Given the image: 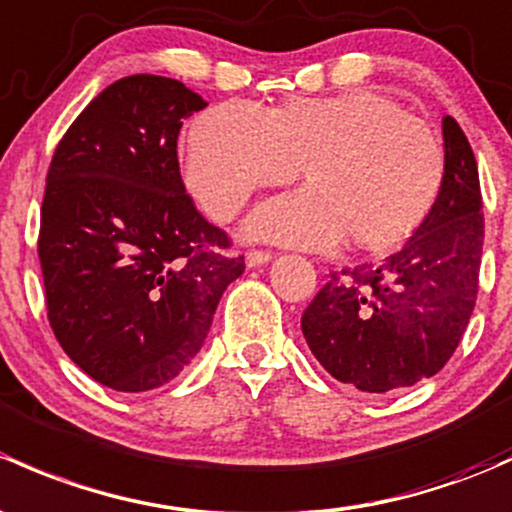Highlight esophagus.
<instances>
[{
  "instance_id": "1",
  "label": "esophagus",
  "mask_w": 512,
  "mask_h": 512,
  "mask_svg": "<svg viewBox=\"0 0 512 512\" xmlns=\"http://www.w3.org/2000/svg\"><path fill=\"white\" fill-rule=\"evenodd\" d=\"M272 260V252L270 250H250L245 255L247 267H257V265H265V262Z\"/></svg>"
}]
</instances>
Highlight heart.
<instances>
[{
	"mask_svg": "<svg viewBox=\"0 0 512 512\" xmlns=\"http://www.w3.org/2000/svg\"><path fill=\"white\" fill-rule=\"evenodd\" d=\"M309 186L252 213L257 238L328 247L348 235L365 252L405 242L437 206L446 179L439 134L378 90L294 98L262 110L230 100L203 112L186 144V181L215 220L265 186Z\"/></svg>",
	"mask_w": 512,
	"mask_h": 512,
	"instance_id": "b5f03b06",
	"label": "heart"
}]
</instances>
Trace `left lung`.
Here are the masks:
<instances>
[{
  "instance_id": "obj_1",
  "label": "left lung",
  "mask_w": 512,
  "mask_h": 512,
  "mask_svg": "<svg viewBox=\"0 0 512 512\" xmlns=\"http://www.w3.org/2000/svg\"><path fill=\"white\" fill-rule=\"evenodd\" d=\"M437 206L380 265L331 272L301 314L311 353L341 383L390 392L432 378L459 346L478 297L483 203L464 129L444 117Z\"/></svg>"
}]
</instances>
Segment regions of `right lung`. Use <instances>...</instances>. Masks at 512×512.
Instances as JSON below:
<instances>
[{
  "mask_svg": "<svg viewBox=\"0 0 512 512\" xmlns=\"http://www.w3.org/2000/svg\"><path fill=\"white\" fill-rule=\"evenodd\" d=\"M206 105L179 80L127 75L75 117L48 166L39 228L48 324L68 358L112 390L174 380L245 272L181 181L176 139Z\"/></svg>",
  "mask_w": 512,
  "mask_h": 512,
  "instance_id": "1",
  "label": "right lung"
}]
</instances>
